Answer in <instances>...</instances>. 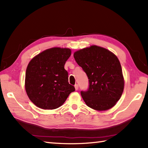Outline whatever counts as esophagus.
<instances>
[{"label": "esophagus", "mask_w": 148, "mask_h": 148, "mask_svg": "<svg viewBox=\"0 0 148 148\" xmlns=\"http://www.w3.org/2000/svg\"><path fill=\"white\" fill-rule=\"evenodd\" d=\"M74 87H75V89H76V90H78V88H79V86H78L77 84H76L74 85Z\"/></svg>", "instance_id": "esophagus-1"}]
</instances>
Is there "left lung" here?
I'll return each mask as SVG.
<instances>
[{
  "label": "left lung",
  "instance_id": "1",
  "mask_svg": "<svg viewBox=\"0 0 148 148\" xmlns=\"http://www.w3.org/2000/svg\"><path fill=\"white\" fill-rule=\"evenodd\" d=\"M74 57L89 79L88 88L81 91L86 104L97 111L112 108L124 88L121 64L116 56L105 48L92 46L75 52Z\"/></svg>",
  "mask_w": 148,
  "mask_h": 148
}]
</instances>
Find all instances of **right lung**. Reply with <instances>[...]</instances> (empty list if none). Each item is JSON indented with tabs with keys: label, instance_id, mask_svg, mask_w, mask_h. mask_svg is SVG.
<instances>
[{
	"label": "right lung",
	"instance_id": "obj_1",
	"mask_svg": "<svg viewBox=\"0 0 148 148\" xmlns=\"http://www.w3.org/2000/svg\"><path fill=\"white\" fill-rule=\"evenodd\" d=\"M71 51L53 48L35 56L27 66L25 90L30 100L39 108L55 109L61 106L74 86L69 83L68 72L64 69Z\"/></svg>",
	"mask_w": 148,
	"mask_h": 148
}]
</instances>
